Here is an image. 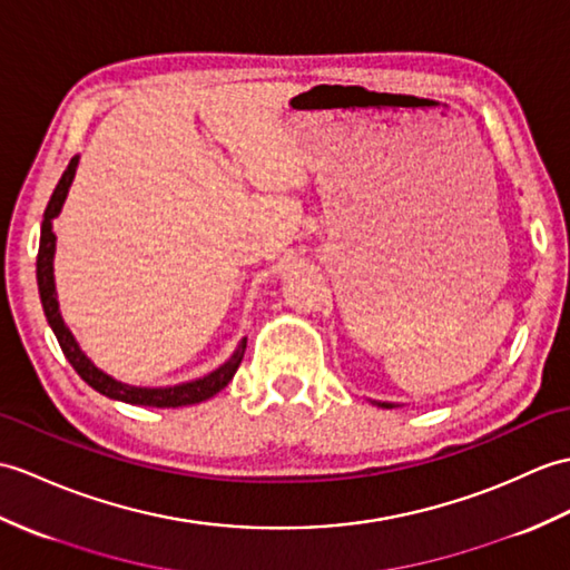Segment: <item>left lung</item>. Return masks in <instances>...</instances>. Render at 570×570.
I'll return each mask as SVG.
<instances>
[{
  "instance_id": "8db88e82",
  "label": "left lung",
  "mask_w": 570,
  "mask_h": 570,
  "mask_svg": "<svg viewBox=\"0 0 570 570\" xmlns=\"http://www.w3.org/2000/svg\"><path fill=\"white\" fill-rule=\"evenodd\" d=\"M376 405H381V407H395L393 403H376Z\"/></svg>"
}]
</instances>
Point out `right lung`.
<instances>
[{
    "label": "right lung",
    "mask_w": 570,
    "mask_h": 570,
    "mask_svg": "<svg viewBox=\"0 0 570 570\" xmlns=\"http://www.w3.org/2000/svg\"><path fill=\"white\" fill-rule=\"evenodd\" d=\"M77 163H79V157L75 155L68 169L62 171L56 191H52V196H50L48 208L43 214V223H41V245H38V259H36L38 294H41L43 313L48 317V325L52 327V333H56V337L60 342L62 354L68 356V362L72 364L75 372L82 376L91 389L106 395V399L124 401L130 405H150V407H181V405H194V403L208 401L210 395H216L218 391L228 386L230 379L235 376L237 366H240V362H243L245 347H247L245 337L240 340V345H237L230 360L204 379L187 381V383H179V386H167V389H140V386H128V383L116 381L109 374H104L101 368L91 364L87 360V354L79 350L68 325L62 323V315L58 308V294H56V276H52V257H56V233H52V218H58L65 198H68Z\"/></svg>",
    "instance_id": "right-lung-1"
}]
</instances>
